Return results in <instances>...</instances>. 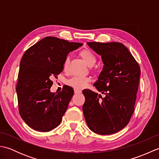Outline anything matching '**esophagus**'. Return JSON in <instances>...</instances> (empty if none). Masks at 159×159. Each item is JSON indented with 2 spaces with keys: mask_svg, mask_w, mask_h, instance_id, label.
Instances as JSON below:
<instances>
[{
  "mask_svg": "<svg viewBox=\"0 0 159 159\" xmlns=\"http://www.w3.org/2000/svg\"><path fill=\"white\" fill-rule=\"evenodd\" d=\"M81 92H82L81 91L79 90V89H74V93H75L76 94H77V93H80Z\"/></svg>",
  "mask_w": 159,
  "mask_h": 159,
  "instance_id": "esophagus-1",
  "label": "esophagus"
}]
</instances>
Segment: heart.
I'll return each instance as SVG.
<instances>
[{"label": "heart", "mask_w": 159, "mask_h": 159, "mask_svg": "<svg viewBox=\"0 0 159 159\" xmlns=\"http://www.w3.org/2000/svg\"><path fill=\"white\" fill-rule=\"evenodd\" d=\"M79 55L80 57L85 61L87 64L89 66H92L96 62V57L94 54L89 49H83L80 50L79 52ZM69 63L70 59L69 57H66V59H64L63 63V70L67 72L69 68ZM90 78L87 76H75L71 78L67 81V85L70 87H72L74 89H81L85 88V87L88 85L90 82Z\"/></svg>", "instance_id": "b5f03b06"}]
</instances>
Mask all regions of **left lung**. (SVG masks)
<instances>
[{
    "instance_id": "8db88e82",
    "label": "left lung",
    "mask_w": 159,
    "mask_h": 159,
    "mask_svg": "<svg viewBox=\"0 0 159 159\" xmlns=\"http://www.w3.org/2000/svg\"><path fill=\"white\" fill-rule=\"evenodd\" d=\"M101 55L103 70L93 84L105 96L83 91L84 116L91 130L102 135L116 133L129 122L134 110L141 70L129 50L119 42H87Z\"/></svg>"
}]
</instances>
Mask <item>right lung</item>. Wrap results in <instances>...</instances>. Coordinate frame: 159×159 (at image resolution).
Returning a JSON list of instances; mask_svg holds the SVG:
<instances>
[{
	"mask_svg": "<svg viewBox=\"0 0 159 159\" xmlns=\"http://www.w3.org/2000/svg\"><path fill=\"white\" fill-rule=\"evenodd\" d=\"M82 45L46 37L24 54L16 85L18 109L22 120L35 130L48 132L61 121L74 89L64 85L60 92H50L53 84L50 79L62 72L67 54Z\"/></svg>",
	"mask_w": 159,
	"mask_h": 159,
	"instance_id": "right-lung-1",
	"label": "right lung"
}]
</instances>
